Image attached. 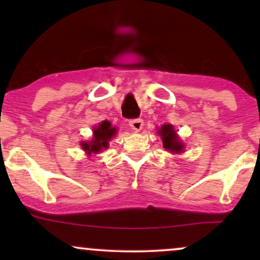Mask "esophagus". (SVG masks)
<instances>
[{
    "mask_svg": "<svg viewBox=\"0 0 260 260\" xmlns=\"http://www.w3.org/2000/svg\"><path fill=\"white\" fill-rule=\"evenodd\" d=\"M129 126L134 131H140L143 128V126H144V122H143L142 118H134V120H131L129 121Z\"/></svg>",
    "mask_w": 260,
    "mask_h": 260,
    "instance_id": "esophagus-1",
    "label": "esophagus"
}]
</instances>
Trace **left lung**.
<instances>
[{"label": "left lung", "mask_w": 260, "mask_h": 260, "mask_svg": "<svg viewBox=\"0 0 260 260\" xmlns=\"http://www.w3.org/2000/svg\"><path fill=\"white\" fill-rule=\"evenodd\" d=\"M157 133L160 134L161 139H162V145L166 150L175 154L183 151L184 144L181 142L180 137L176 133L174 126H171V124H162L160 129L157 131Z\"/></svg>", "instance_id": "8db88e82"}]
</instances>
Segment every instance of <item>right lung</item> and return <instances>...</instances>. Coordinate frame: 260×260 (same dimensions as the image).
<instances>
[{"label": "right lung", "instance_id": "1", "mask_svg": "<svg viewBox=\"0 0 260 260\" xmlns=\"http://www.w3.org/2000/svg\"><path fill=\"white\" fill-rule=\"evenodd\" d=\"M92 139L90 142H82L80 145L86 151V154H98L109 147L110 139L117 133V128L112 127L109 121H103L98 127H94Z\"/></svg>", "mask_w": 260, "mask_h": 260}]
</instances>
